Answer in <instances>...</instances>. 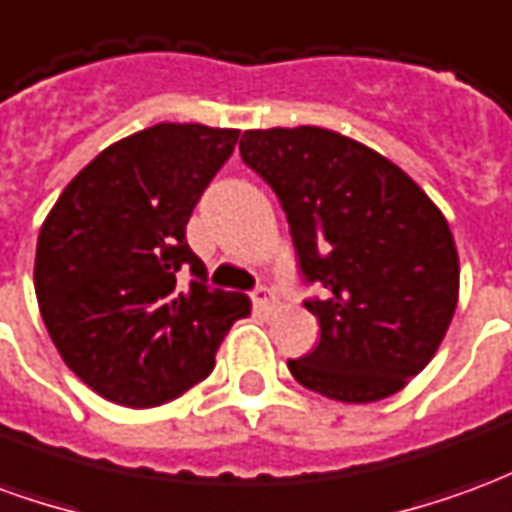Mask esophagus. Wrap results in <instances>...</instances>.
Listing matches in <instances>:
<instances>
[{"instance_id": "34e87169", "label": "esophagus", "mask_w": 512, "mask_h": 512, "mask_svg": "<svg viewBox=\"0 0 512 512\" xmlns=\"http://www.w3.org/2000/svg\"><path fill=\"white\" fill-rule=\"evenodd\" d=\"M252 304H255V310L260 312H274L277 310V299H274V293L268 288H257L252 293Z\"/></svg>"}]
</instances>
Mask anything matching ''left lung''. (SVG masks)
I'll use <instances>...</instances> for the list:
<instances>
[{
	"instance_id": "left-lung-1",
	"label": "left lung",
	"mask_w": 512,
	"mask_h": 512,
	"mask_svg": "<svg viewBox=\"0 0 512 512\" xmlns=\"http://www.w3.org/2000/svg\"><path fill=\"white\" fill-rule=\"evenodd\" d=\"M241 158L288 213L304 277L323 299L304 307L321 343L288 367L340 403L395 395L450 329L461 263L439 205L373 147L329 128H252Z\"/></svg>"
}]
</instances>
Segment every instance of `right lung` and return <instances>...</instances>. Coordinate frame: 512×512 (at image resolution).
Masks as SVG:
<instances>
[{
  "mask_svg": "<svg viewBox=\"0 0 512 512\" xmlns=\"http://www.w3.org/2000/svg\"><path fill=\"white\" fill-rule=\"evenodd\" d=\"M238 128L158 123L101 150L40 227L35 296L62 362L128 408L175 400L211 376L244 293L205 285L186 224ZM195 274L189 289L177 271Z\"/></svg>",
  "mask_w": 512,
  "mask_h": 512,
  "instance_id": "add662e5",
  "label": "right lung"
}]
</instances>
